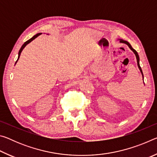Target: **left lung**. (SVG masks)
<instances>
[{"mask_svg":"<svg viewBox=\"0 0 157 157\" xmlns=\"http://www.w3.org/2000/svg\"><path fill=\"white\" fill-rule=\"evenodd\" d=\"M119 40H120V42H121V43H123V44H127V46H129V48L131 49L133 52H134V54H135V55H136V57L138 67H139V70H140V73H141V74H142L143 78V71H142V69H141V68H140V63H139V60H140V59H139V55H138L137 52H136V50H135L134 48H133L132 47V46H131V45H130V44L129 43V42H127V41H124V40H123V39H119Z\"/></svg>","mask_w":157,"mask_h":157,"instance_id":"left-lung-1","label":"left lung"}]
</instances>
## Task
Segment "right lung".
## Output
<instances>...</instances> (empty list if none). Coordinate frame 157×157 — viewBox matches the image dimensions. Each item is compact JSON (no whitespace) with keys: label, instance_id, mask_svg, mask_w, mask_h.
<instances>
[{"label":"right lung","instance_id":"right-lung-1","mask_svg":"<svg viewBox=\"0 0 157 157\" xmlns=\"http://www.w3.org/2000/svg\"><path fill=\"white\" fill-rule=\"evenodd\" d=\"M41 34H42V33H38V34H35V35H34V36H33V37H32V38H31V39H29V40H28L27 41H25V43L23 44V46H21V49L19 50V52H18V59L17 60V62H16V63H15V64H16V63H17V62H18V59H19V57H20V55H21V52H22V50H23V48H25V47L26 46H27V45H28V44L29 43H30V42H31L32 41H33L34 39H36L37 36H39V35H41Z\"/></svg>","mask_w":157,"mask_h":157}]
</instances>
